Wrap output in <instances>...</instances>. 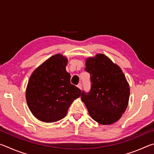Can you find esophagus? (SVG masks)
I'll return each instance as SVG.
<instances>
[{"mask_svg": "<svg viewBox=\"0 0 154 154\" xmlns=\"http://www.w3.org/2000/svg\"><path fill=\"white\" fill-rule=\"evenodd\" d=\"M82 83H79V84L77 85V88H79L80 90H82Z\"/></svg>", "mask_w": 154, "mask_h": 154, "instance_id": "34e87169", "label": "esophagus"}]
</instances>
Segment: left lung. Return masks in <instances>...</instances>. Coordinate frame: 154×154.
I'll return each instance as SVG.
<instances>
[{
    "mask_svg": "<svg viewBox=\"0 0 154 154\" xmlns=\"http://www.w3.org/2000/svg\"><path fill=\"white\" fill-rule=\"evenodd\" d=\"M85 71L90 74L91 89L83 91L81 98L94 120L109 125L118 121L128 106L130 87L118 65L107 56L96 54L85 60Z\"/></svg>",
    "mask_w": 154,
    "mask_h": 154,
    "instance_id": "1",
    "label": "left lung"
}]
</instances>
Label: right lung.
Returning a JSON list of instances; mask_svg holds the SVG:
<instances>
[{
    "mask_svg": "<svg viewBox=\"0 0 154 154\" xmlns=\"http://www.w3.org/2000/svg\"><path fill=\"white\" fill-rule=\"evenodd\" d=\"M67 62L66 57L56 54L31 75L26 99L31 113L41 121L51 123L60 120L73 100L81 96V90L70 82Z\"/></svg>",
    "mask_w": 154,
    "mask_h": 154,
    "instance_id": "1",
    "label": "right lung"
}]
</instances>
